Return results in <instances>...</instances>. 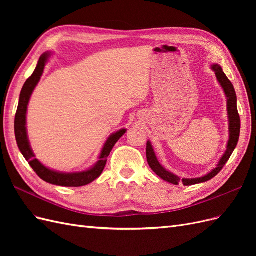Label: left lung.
Segmentation results:
<instances>
[{
	"label": "left lung",
	"instance_id": "obj_1",
	"mask_svg": "<svg viewBox=\"0 0 256 256\" xmlns=\"http://www.w3.org/2000/svg\"><path fill=\"white\" fill-rule=\"evenodd\" d=\"M212 70L214 72L216 78L218 80L220 86L222 88L224 95L226 97V111H228V141L226 144V150L222 154L219 162L216 164V168H214L210 172L205 174L204 176L196 177V178H182L178 175L170 172L164 166L158 161V158L154 154V150L150 141H147L146 146V158L147 162L150 166L152 171L156 173L162 180L173 184H180L182 182L184 186H192L196 184H202L205 182L210 180L216 174H218L224 164H226L228 160L233 154L234 150L236 148V145L239 140V134H240V118L237 110V97L236 92L233 86V84L228 79L226 74L223 72L222 68L219 64H212L210 66Z\"/></svg>",
	"mask_w": 256,
	"mask_h": 256
}]
</instances>
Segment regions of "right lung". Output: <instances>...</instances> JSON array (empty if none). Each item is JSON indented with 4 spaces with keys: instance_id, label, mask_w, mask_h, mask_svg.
Instances as JSON below:
<instances>
[{
    "instance_id": "obj_1",
    "label": "right lung",
    "mask_w": 256,
    "mask_h": 256,
    "mask_svg": "<svg viewBox=\"0 0 256 256\" xmlns=\"http://www.w3.org/2000/svg\"><path fill=\"white\" fill-rule=\"evenodd\" d=\"M52 56L50 51L44 52L40 58L37 66L33 74L26 81L24 85L21 90L20 97H19V104L14 118V136H16V141L18 144L19 150L23 157L28 162L36 174L40 176L42 180L49 184L60 186V187H82L94 182L96 178L102 175L104 168L106 164V159L109 154L120 138L126 134L127 129L122 128L116 132L109 136L104 142L102 150L99 154L98 161L95 164H92L90 168L83 170L79 172H60L56 170L50 168L42 164L35 156V154L30 147L28 136V128H26V113L28 106L30 96H32L35 88L37 86L38 82L40 81L42 76L44 74V67L48 64V62Z\"/></svg>"
}]
</instances>
